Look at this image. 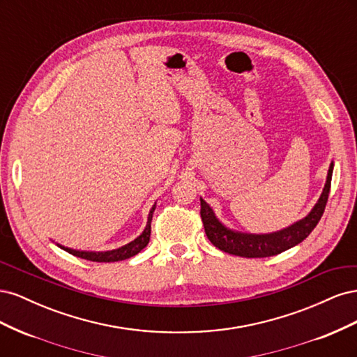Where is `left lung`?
Returning <instances> with one entry per match:
<instances>
[{
  "mask_svg": "<svg viewBox=\"0 0 357 357\" xmlns=\"http://www.w3.org/2000/svg\"><path fill=\"white\" fill-rule=\"evenodd\" d=\"M332 171L333 164H331L329 167L326 185L323 188L321 195L314 205V208L308 213V215H305L302 220L290 225L289 228L273 234H243L226 228L215 218L210 205L201 198V219L204 223L205 234H207V238L211 241L213 245L220 248L222 252L241 257L274 256L302 243L311 234V231L316 228L319 220L321 219L323 211H325L331 190Z\"/></svg>",
  "mask_w": 357,
  "mask_h": 357,
  "instance_id": "left-lung-1",
  "label": "left lung"
}]
</instances>
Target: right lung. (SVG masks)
Wrapping results in <instances>:
<instances>
[{
	"label": "right lung",
	"mask_w": 357,
	"mask_h": 357,
	"mask_svg": "<svg viewBox=\"0 0 357 357\" xmlns=\"http://www.w3.org/2000/svg\"><path fill=\"white\" fill-rule=\"evenodd\" d=\"M156 208V204L152 207L149 213V219H147V225L143 231V234L137 236L134 241H131L129 244L123 245V247H119L116 250H110V252H80V250H73V248L68 247H63L59 245L63 250L68 252L73 256H77L82 259H86V261H92V262H117V261H125V259H129L135 256L137 253H139L143 250V248L149 244L150 240V223H152V218H153V211Z\"/></svg>",
	"instance_id": "1"
}]
</instances>
